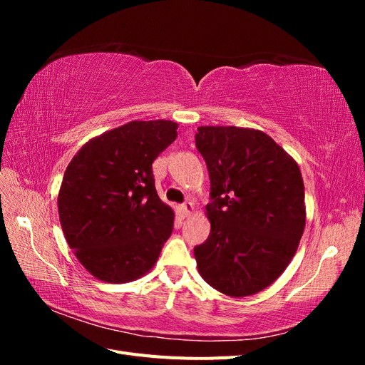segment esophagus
<instances>
[{"label": "esophagus", "mask_w": 365, "mask_h": 365, "mask_svg": "<svg viewBox=\"0 0 365 365\" xmlns=\"http://www.w3.org/2000/svg\"><path fill=\"white\" fill-rule=\"evenodd\" d=\"M193 202H184L182 205H180V210H181V215L184 216V217H187V216H190L192 213H193Z\"/></svg>", "instance_id": "1"}]
</instances>
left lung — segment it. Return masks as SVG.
Wrapping results in <instances>:
<instances>
[{
    "label": "left lung",
    "instance_id": "8db88e82",
    "mask_svg": "<svg viewBox=\"0 0 365 365\" xmlns=\"http://www.w3.org/2000/svg\"><path fill=\"white\" fill-rule=\"evenodd\" d=\"M212 202L210 236L195 247L201 277L228 297L268 288L288 268L306 225L297 161L259 129L200 126Z\"/></svg>",
    "mask_w": 365,
    "mask_h": 365
}]
</instances>
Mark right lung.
Here are the masks:
<instances>
[{
    "instance_id": "right-lung-1",
    "label": "right lung",
    "mask_w": 365,
    "mask_h": 365,
    "mask_svg": "<svg viewBox=\"0 0 365 365\" xmlns=\"http://www.w3.org/2000/svg\"><path fill=\"white\" fill-rule=\"evenodd\" d=\"M170 120H134L86 141L63 173L58 196L63 236L83 268L128 283L157 263L173 210L155 189L152 163L175 141Z\"/></svg>"
}]
</instances>
